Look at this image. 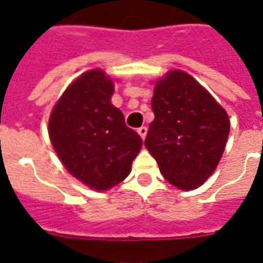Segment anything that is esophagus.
<instances>
[{
	"instance_id": "34e87169",
	"label": "esophagus",
	"mask_w": 263,
	"mask_h": 263,
	"mask_svg": "<svg viewBox=\"0 0 263 263\" xmlns=\"http://www.w3.org/2000/svg\"><path fill=\"white\" fill-rule=\"evenodd\" d=\"M138 134H139V137L145 139L146 137V134H148V128L146 126H141V128H138Z\"/></svg>"
}]
</instances>
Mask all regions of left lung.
I'll return each instance as SVG.
<instances>
[{"instance_id": "8db88e82", "label": "left lung", "mask_w": 263, "mask_h": 263, "mask_svg": "<svg viewBox=\"0 0 263 263\" xmlns=\"http://www.w3.org/2000/svg\"><path fill=\"white\" fill-rule=\"evenodd\" d=\"M155 120L145 146L162 176L194 190L217 169L230 134L227 111L194 77L171 70L156 80L152 97Z\"/></svg>"}]
</instances>
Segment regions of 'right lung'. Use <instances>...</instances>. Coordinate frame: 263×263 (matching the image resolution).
I'll return each instance as SVG.
<instances>
[{"label": "right lung", "instance_id": "add662e5", "mask_svg": "<svg viewBox=\"0 0 263 263\" xmlns=\"http://www.w3.org/2000/svg\"><path fill=\"white\" fill-rule=\"evenodd\" d=\"M114 80L101 69L79 76L60 96L49 118V138L67 172L104 192L131 173L142 139L111 104Z\"/></svg>", "mask_w": 263, "mask_h": 263}]
</instances>
